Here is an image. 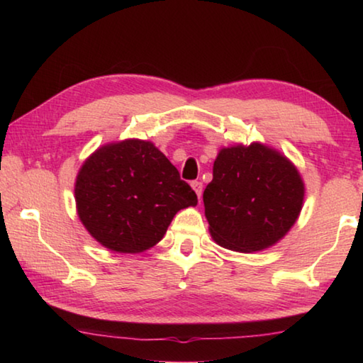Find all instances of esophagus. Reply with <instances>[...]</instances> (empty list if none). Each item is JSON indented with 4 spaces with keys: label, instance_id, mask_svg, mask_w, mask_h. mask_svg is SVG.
Listing matches in <instances>:
<instances>
[{
    "label": "esophagus",
    "instance_id": "esophagus-1",
    "mask_svg": "<svg viewBox=\"0 0 363 363\" xmlns=\"http://www.w3.org/2000/svg\"><path fill=\"white\" fill-rule=\"evenodd\" d=\"M190 186H192L196 196H199V199H201V192H203V184H201L200 181H194L192 184H190Z\"/></svg>",
    "mask_w": 363,
    "mask_h": 363
}]
</instances>
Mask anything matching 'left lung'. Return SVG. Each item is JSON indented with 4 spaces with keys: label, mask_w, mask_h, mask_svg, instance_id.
Segmentation results:
<instances>
[{
    "label": "left lung",
    "mask_w": 363,
    "mask_h": 363,
    "mask_svg": "<svg viewBox=\"0 0 363 363\" xmlns=\"http://www.w3.org/2000/svg\"><path fill=\"white\" fill-rule=\"evenodd\" d=\"M304 194L298 168L274 147H223L203 192L213 240L240 253L274 247L298 220Z\"/></svg>",
    "instance_id": "1"
}]
</instances>
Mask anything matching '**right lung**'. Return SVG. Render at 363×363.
Segmentation results:
<instances>
[{"label": "right lung", "mask_w": 363, "mask_h": 363, "mask_svg": "<svg viewBox=\"0 0 363 363\" xmlns=\"http://www.w3.org/2000/svg\"><path fill=\"white\" fill-rule=\"evenodd\" d=\"M78 218L115 253H143L162 240L177 211L199 203L155 144L125 139L84 160L75 181Z\"/></svg>", "instance_id": "add662e5"}]
</instances>
